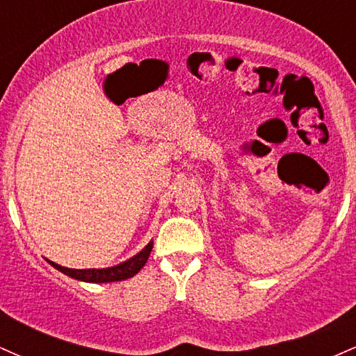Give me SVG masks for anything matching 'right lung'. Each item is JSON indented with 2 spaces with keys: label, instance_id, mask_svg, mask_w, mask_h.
<instances>
[{
  "label": "right lung",
  "instance_id": "add662e5",
  "mask_svg": "<svg viewBox=\"0 0 356 356\" xmlns=\"http://www.w3.org/2000/svg\"><path fill=\"white\" fill-rule=\"evenodd\" d=\"M154 248V241H150L147 246L142 249L140 252H137L136 256H132L130 259L124 261V263L115 264V266L110 268H90V269H72L60 266V264L48 261L53 268L58 269L63 275L73 277V280L85 281V283H113V281H124L129 277L136 276L142 268L145 266L147 259H149L150 251Z\"/></svg>",
  "mask_w": 356,
  "mask_h": 356
}]
</instances>
